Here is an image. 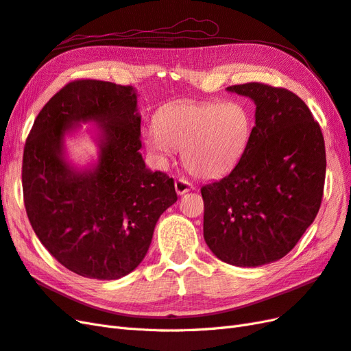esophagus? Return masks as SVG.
Returning <instances> with one entry per match:
<instances>
[{"mask_svg": "<svg viewBox=\"0 0 351 351\" xmlns=\"http://www.w3.org/2000/svg\"><path fill=\"white\" fill-rule=\"evenodd\" d=\"M195 186L189 182V180H186L184 177H180L176 180V192L177 195H184L187 192H190V190H193Z\"/></svg>", "mask_w": 351, "mask_h": 351, "instance_id": "esophagus-1", "label": "esophagus"}]
</instances>
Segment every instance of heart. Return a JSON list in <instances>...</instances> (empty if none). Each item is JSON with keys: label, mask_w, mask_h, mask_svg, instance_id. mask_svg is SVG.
Listing matches in <instances>:
<instances>
[{"label": "heart", "mask_w": 351, "mask_h": 351, "mask_svg": "<svg viewBox=\"0 0 351 351\" xmlns=\"http://www.w3.org/2000/svg\"><path fill=\"white\" fill-rule=\"evenodd\" d=\"M249 108L240 101L184 102L156 115L155 129L146 133L151 152L165 158L182 149L190 174L212 178L224 174L244 152L250 137Z\"/></svg>", "instance_id": "heart-1"}]
</instances>
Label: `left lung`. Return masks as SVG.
<instances>
[{
	"mask_svg": "<svg viewBox=\"0 0 351 351\" xmlns=\"http://www.w3.org/2000/svg\"><path fill=\"white\" fill-rule=\"evenodd\" d=\"M256 104L240 161L202 186L204 237L222 262L261 267L289 253L321 208L325 142L307 105L289 89L250 82L227 88Z\"/></svg>",
	"mask_w": 351,
	"mask_h": 351,
	"instance_id": "8db88e82",
	"label": "left lung"
}]
</instances>
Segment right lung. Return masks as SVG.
<instances>
[{"mask_svg": "<svg viewBox=\"0 0 351 351\" xmlns=\"http://www.w3.org/2000/svg\"><path fill=\"white\" fill-rule=\"evenodd\" d=\"M80 121L99 122L104 133L97 167L82 173L62 158L64 134ZM141 147L132 86L73 80L38 114L23 151V200L35 234L62 267L117 280L143 261L177 193L173 178L146 168Z\"/></svg>", "mask_w": 351, "mask_h": 351, "instance_id": "add662e5", "label": "right lung"}]
</instances>
